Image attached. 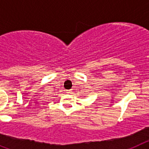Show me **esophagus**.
<instances>
[{
  "instance_id": "1",
  "label": "esophagus",
  "mask_w": 149,
  "mask_h": 149,
  "mask_svg": "<svg viewBox=\"0 0 149 149\" xmlns=\"http://www.w3.org/2000/svg\"><path fill=\"white\" fill-rule=\"evenodd\" d=\"M71 92H72V90H71V89H69V90H66V93H68V94L71 93Z\"/></svg>"
}]
</instances>
